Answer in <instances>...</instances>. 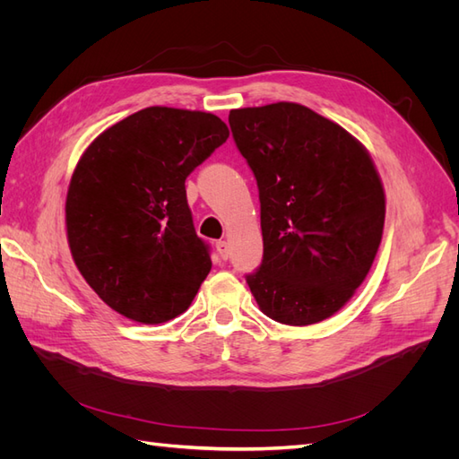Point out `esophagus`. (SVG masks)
Returning <instances> with one entry per match:
<instances>
[{"mask_svg": "<svg viewBox=\"0 0 459 459\" xmlns=\"http://www.w3.org/2000/svg\"><path fill=\"white\" fill-rule=\"evenodd\" d=\"M216 251H218L221 260H228L230 258V245H228V241H218L216 243Z\"/></svg>", "mask_w": 459, "mask_h": 459, "instance_id": "1", "label": "esophagus"}]
</instances>
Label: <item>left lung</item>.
<instances>
[{"label": "left lung", "mask_w": 459, "mask_h": 459, "mask_svg": "<svg viewBox=\"0 0 459 459\" xmlns=\"http://www.w3.org/2000/svg\"><path fill=\"white\" fill-rule=\"evenodd\" d=\"M260 193L264 258L247 277L258 308L287 325L337 314L379 251L385 189L369 151L300 103L230 110Z\"/></svg>", "instance_id": "obj_1"}]
</instances>
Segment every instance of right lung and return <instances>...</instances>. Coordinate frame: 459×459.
<instances>
[{
	"label": "right lung",
	"instance_id": "right-lung-1",
	"mask_svg": "<svg viewBox=\"0 0 459 459\" xmlns=\"http://www.w3.org/2000/svg\"><path fill=\"white\" fill-rule=\"evenodd\" d=\"M228 137L212 113L147 107L82 152L66 191V239L108 308L157 325L191 307L212 260L193 228L186 178Z\"/></svg>",
	"mask_w": 459,
	"mask_h": 459
}]
</instances>
